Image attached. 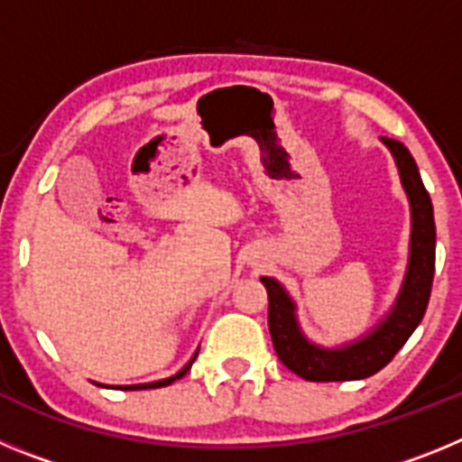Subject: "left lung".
Instances as JSON below:
<instances>
[{
    "instance_id": "1",
    "label": "left lung",
    "mask_w": 462,
    "mask_h": 462,
    "mask_svg": "<svg viewBox=\"0 0 462 462\" xmlns=\"http://www.w3.org/2000/svg\"><path fill=\"white\" fill-rule=\"evenodd\" d=\"M398 166L411 208L410 263L391 312L370 330L340 349H324L303 336L296 321V305L273 277H261L268 291V328L280 361L305 382H352L365 379L391 363L414 328L421 324L430 300L435 275V217L432 203L410 150L393 138H382Z\"/></svg>"
}]
</instances>
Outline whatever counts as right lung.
I'll use <instances>...</instances> for the list:
<instances>
[{
	"instance_id": "1",
	"label": "right lung",
	"mask_w": 462,
	"mask_h": 462,
	"mask_svg": "<svg viewBox=\"0 0 462 462\" xmlns=\"http://www.w3.org/2000/svg\"><path fill=\"white\" fill-rule=\"evenodd\" d=\"M199 356V352L194 354V358ZM194 358H191L189 363H187L185 368L180 370V373L178 374H173V377H166V379H159V382H150V383H134V386H113V389H122V391H143V389H159V386H169V383H173L175 379H180V377H185L187 374V370L191 368V363H194ZM101 386V383H99Z\"/></svg>"
}]
</instances>
